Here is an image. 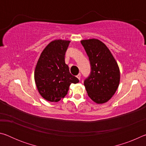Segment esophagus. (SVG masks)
<instances>
[{
	"instance_id": "obj_1",
	"label": "esophagus",
	"mask_w": 146,
	"mask_h": 146,
	"mask_svg": "<svg viewBox=\"0 0 146 146\" xmlns=\"http://www.w3.org/2000/svg\"><path fill=\"white\" fill-rule=\"evenodd\" d=\"M76 77H77V78L79 79V80H80V77H81V75H80V74L79 73L78 75H77V76H76Z\"/></svg>"
}]
</instances>
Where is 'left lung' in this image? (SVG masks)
I'll return each mask as SVG.
<instances>
[{"label":"left lung","mask_w":146,"mask_h":146,"mask_svg":"<svg viewBox=\"0 0 146 146\" xmlns=\"http://www.w3.org/2000/svg\"><path fill=\"white\" fill-rule=\"evenodd\" d=\"M91 64V74L84 81L88 95L97 104L107 102L114 95L120 83L117 61L106 44L95 38L80 41Z\"/></svg>","instance_id":"obj_1"}]
</instances>
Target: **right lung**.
I'll return each instance as SVG.
<instances>
[{
  "label": "right lung",
  "mask_w": 146,
  "mask_h": 146,
  "mask_svg": "<svg viewBox=\"0 0 146 146\" xmlns=\"http://www.w3.org/2000/svg\"><path fill=\"white\" fill-rule=\"evenodd\" d=\"M70 41L54 40L41 53L35 70L34 78L38 93L44 99L57 102L68 93L71 84L78 79L70 73L65 63V54Z\"/></svg>",
  "instance_id": "right-lung-1"
}]
</instances>
